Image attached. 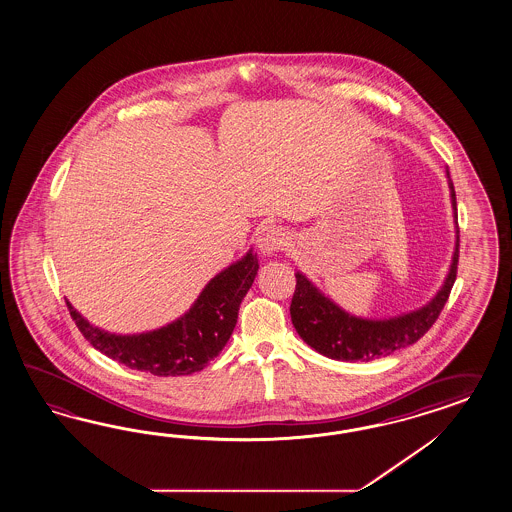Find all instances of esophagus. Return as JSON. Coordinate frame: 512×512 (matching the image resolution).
I'll use <instances>...</instances> for the list:
<instances>
[{
    "label": "esophagus",
    "mask_w": 512,
    "mask_h": 512,
    "mask_svg": "<svg viewBox=\"0 0 512 512\" xmlns=\"http://www.w3.org/2000/svg\"><path fill=\"white\" fill-rule=\"evenodd\" d=\"M256 243H258V249L262 250L263 254H275L286 245V234L280 226L269 224V226H263L260 230Z\"/></svg>",
    "instance_id": "1"
}]
</instances>
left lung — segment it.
<instances>
[{"label": "left lung", "mask_w": 512, "mask_h": 512, "mask_svg": "<svg viewBox=\"0 0 512 512\" xmlns=\"http://www.w3.org/2000/svg\"><path fill=\"white\" fill-rule=\"evenodd\" d=\"M449 187L453 198V210H457V198L451 182ZM459 243L460 239L457 236L449 275L433 301L412 314L384 321H369L345 314L334 302L321 295L314 288V284L306 280V276L297 273V286L289 306L293 327L297 328L299 336L312 349L334 360L369 362L375 358L390 356L399 349H405L423 338L425 332L433 327L438 315L444 310L451 288L457 280Z\"/></svg>", "instance_id": "obj_1"}]
</instances>
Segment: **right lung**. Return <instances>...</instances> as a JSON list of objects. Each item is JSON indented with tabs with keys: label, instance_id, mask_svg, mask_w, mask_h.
<instances>
[{
	"label": "right lung",
	"instance_id": "obj_1",
	"mask_svg": "<svg viewBox=\"0 0 512 512\" xmlns=\"http://www.w3.org/2000/svg\"><path fill=\"white\" fill-rule=\"evenodd\" d=\"M258 260L249 252L241 262L215 276L187 314L167 327L139 336H115L89 325L66 302L79 332L105 356L158 377L191 375L223 351L237 323V312L256 273Z\"/></svg>",
	"mask_w": 512,
	"mask_h": 512
}]
</instances>
